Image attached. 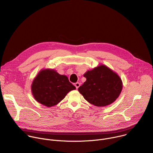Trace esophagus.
<instances>
[{
    "label": "esophagus",
    "instance_id": "obj_1",
    "mask_svg": "<svg viewBox=\"0 0 153 153\" xmlns=\"http://www.w3.org/2000/svg\"><path fill=\"white\" fill-rule=\"evenodd\" d=\"M80 83H79V82H76V83L74 84V86H76V89H78V88L80 86Z\"/></svg>",
    "mask_w": 153,
    "mask_h": 153
}]
</instances>
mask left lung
Listing matches in <instances>:
<instances>
[{"mask_svg":"<svg viewBox=\"0 0 153 153\" xmlns=\"http://www.w3.org/2000/svg\"><path fill=\"white\" fill-rule=\"evenodd\" d=\"M83 76L86 80L78 91L87 102L94 106L103 107L113 103L122 92L121 78L103 64L88 70Z\"/></svg>","mask_w":153,"mask_h":153,"instance_id":"8db88e82","label":"left lung"}]
</instances>
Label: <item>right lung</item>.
<instances>
[{
  "mask_svg": "<svg viewBox=\"0 0 153 153\" xmlns=\"http://www.w3.org/2000/svg\"><path fill=\"white\" fill-rule=\"evenodd\" d=\"M31 93L34 99L47 107L57 105L76 87L65 75L51 68L41 70L33 80Z\"/></svg>",
  "mask_w": 153,
  "mask_h": 153,
  "instance_id": "right-lung-1",
  "label": "right lung"
}]
</instances>
